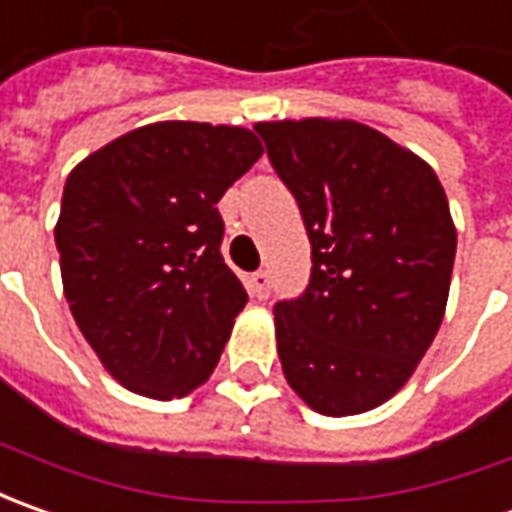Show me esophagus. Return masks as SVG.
Masks as SVG:
<instances>
[{
  "instance_id": "34e87169",
  "label": "esophagus",
  "mask_w": 512,
  "mask_h": 512,
  "mask_svg": "<svg viewBox=\"0 0 512 512\" xmlns=\"http://www.w3.org/2000/svg\"><path fill=\"white\" fill-rule=\"evenodd\" d=\"M249 291H252V297L257 300H266L269 297V291H272V274L269 272H255L249 277Z\"/></svg>"
}]
</instances>
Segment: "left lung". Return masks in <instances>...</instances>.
<instances>
[{
	"instance_id": "8db88e82",
	"label": "left lung",
	"mask_w": 512,
	"mask_h": 512,
	"mask_svg": "<svg viewBox=\"0 0 512 512\" xmlns=\"http://www.w3.org/2000/svg\"><path fill=\"white\" fill-rule=\"evenodd\" d=\"M255 130L311 240L309 286L274 306L283 374L317 414H365L411 379L442 326L456 257L445 189L357 121Z\"/></svg>"
}]
</instances>
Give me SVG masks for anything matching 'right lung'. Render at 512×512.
<instances>
[{"label": "right lung", "instance_id": "1", "mask_svg": "<svg viewBox=\"0 0 512 512\" xmlns=\"http://www.w3.org/2000/svg\"><path fill=\"white\" fill-rule=\"evenodd\" d=\"M260 155L252 130L158 121L67 175L56 223L64 297L133 394L186 397L221 360L249 294L223 263L218 201Z\"/></svg>", "mask_w": 512, "mask_h": 512}]
</instances>
